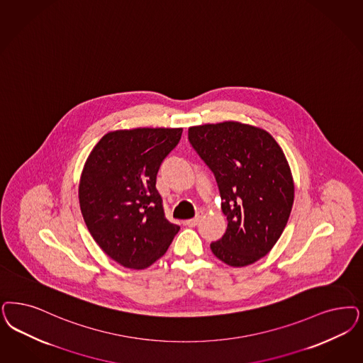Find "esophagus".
<instances>
[{
	"instance_id": "34e87169",
	"label": "esophagus",
	"mask_w": 363,
	"mask_h": 363,
	"mask_svg": "<svg viewBox=\"0 0 363 363\" xmlns=\"http://www.w3.org/2000/svg\"><path fill=\"white\" fill-rule=\"evenodd\" d=\"M199 223H200V217H194V218H190V220L185 221V224L190 226V228H194V226L199 225Z\"/></svg>"
}]
</instances>
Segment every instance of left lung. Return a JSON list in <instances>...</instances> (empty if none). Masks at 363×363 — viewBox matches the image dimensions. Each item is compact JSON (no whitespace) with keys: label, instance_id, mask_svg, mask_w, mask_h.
Returning <instances> with one entry per match:
<instances>
[{"label":"left lung","instance_id":"1","mask_svg":"<svg viewBox=\"0 0 363 363\" xmlns=\"http://www.w3.org/2000/svg\"><path fill=\"white\" fill-rule=\"evenodd\" d=\"M189 140L216 177L228 226L211 244L213 255L230 267L264 257L280 238L295 188L287 158L263 128L240 122L190 127Z\"/></svg>","mask_w":363,"mask_h":363}]
</instances>
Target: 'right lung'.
Here are the masks:
<instances>
[{
    "instance_id": "1",
    "label": "right lung",
    "mask_w": 363,
    "mask_h": 363,
    "mask_svg": "<svg viewBox=\"0 0 363 363\" xmlns=\"http://www.w3.org/2000/svg\"><path fill=\"white\" fill-rule=\"evenodd\" d=\"M181 135L182 128L111 131L84 163L79 184L84 223L101 250L125 268L150 267L179 230L164 218L155 182Z\"/></svg>"
}]
</instances>
